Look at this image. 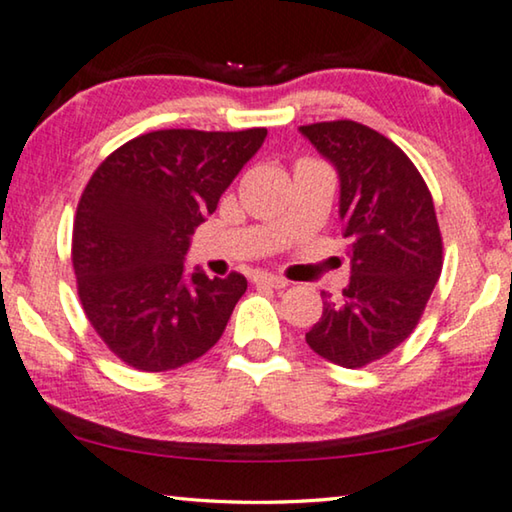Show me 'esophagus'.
I'll use <instances>...</instances> for the list:
<instances>
[{"label":"esophagus","instance_id":"obj_1","mask_svg":"<svg viewBox=\"0 0 512 512\" xmlns=\"http://www.w3.org/2000/svg\"><path fill=\"white\" fill-rule=\"evenodd\" d=\"M253 283H255V285L276 287V290H283V287H287V280L280 278V276H273V273H255Z\"/></svg>","mask_w":512,"mask_h":512}]
</instances>
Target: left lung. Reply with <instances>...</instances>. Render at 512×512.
<instances>
[{"mask_svg": "<svg viewBox=\"0 0 512 512\" xmlns=\"http://www.w3.org/2000/svg\"><path fill=\"white\" fill-rule=\"evenodd\" d=\"M338 174V218L350 241V283L322 292L306 334L320 357L362 369L413 334L443 266L434 199L399 146L352 120L299 127Z\"/></svg>", "mask_w": 512, "mask_h": 512, "instance_id": "8db88e82", "label": "left lung"}]
</instances>
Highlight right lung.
Segmentation results:
<instances>
[{"mask_svg": "<svg viewBox=\"0 0 512 512\" xmlns=\"http://www.w3.org/2000/svg\"><path fill=\"white\" fill-rule=\"evenodd\" d=\"M266 139V129H160L99 164L74 222L71 262L90 325L122 362L169 371L220 341L241 273H185L192 234Z\"/></svg>", "mask_w": 512, "mask_h": 512, "instance_id": "1", "label": "right lung"}]
</instances>
